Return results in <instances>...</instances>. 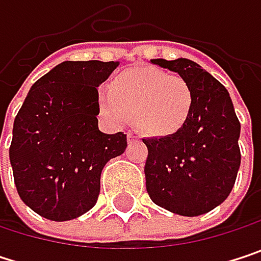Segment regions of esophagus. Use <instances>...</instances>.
Listing matches in <instances>:
<instances>
[{
	"instance_id": "esophagus-1",
	"label": "esophagus",
	"mask_w": 261,
	"mask_h": 261,
	"mask_svg": "<svg viewBox=\"0 0 261 261\" xmlns=\"http://www.w3.org/2000/svg\"><path fill=\"white\" fill-rule=\"evenodd\" d=\"M127 137H128V142H134V140H136V139H137V136H136V134H134V133H128V136H127Z\"/></svg>"
}]
</instances>
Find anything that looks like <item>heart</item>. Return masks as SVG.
Wrapping results in <instances>:
<instances>
[{"label": "heart", "mask_w": 261, "mask_h": 261, "mask_svg": "<svg viewBox=\"0 0 261 261\" xmlns=\"http://www.w3.org/2000/svg\"><path fill=\"white\" fill-rule=\"evenodd\" d=\"M101 116L113 125L134 118L149 136L163 137L180 131L193 109V92L186 80L154 68H131L112 80L109 90L98 92Z\"/></svg>", "instance_id": "obj_1"}]
</instances>
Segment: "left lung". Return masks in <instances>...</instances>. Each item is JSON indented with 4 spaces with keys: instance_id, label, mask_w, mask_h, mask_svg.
<instances>
[{
    "instance_id": "obj_1",
    "label": "left lung",
    "mask_w": 261,
    "mask_h": 261,
    "mask_svg": "<svg viewBox=\"0 0 261 261\" xmlns=\"http://www.w3.org/2000/svg\"><path fill=\"white\" fill-rule=\"evenodd\" d=\"M177 72L193 92V109L181 130L143 139L146 190L154 204L181 216H199L222 204L240 166V122L228 90L189 59H152Z\"/></svg>"
}]
</instances>
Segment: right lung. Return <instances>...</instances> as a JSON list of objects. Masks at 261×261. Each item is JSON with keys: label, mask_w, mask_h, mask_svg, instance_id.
<instances>
[{"label": "right lung", "mask_w": 261, "mask_h": 261, "mask_svg": "<svg viewBox=\"0 0 261 261\" xmlns=\"http://www.w3.org/2000/svg\"><path fill=\"white\" fill-rule=\"evenodd\" d=\"M119 62H63L30 89L9 149L16 190L37 215L71 221L98 199L106 163L127 148V134L98 128V90Z\"/></svg>", "instance_id": "add662e5"}]
</instances>
